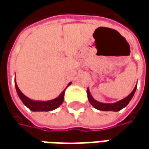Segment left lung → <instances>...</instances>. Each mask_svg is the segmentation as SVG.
Wrapping results in <instances>:
<instances>
[{
	"mask_svg": "<svg viewBox=\"0 0 149 149\" xmlns=\"http://www.w3.org/2000/svg\"><path fill=\"white\" fill-rule=\"evenodd\" d=\"M137 89V84L134 87V89H133V91L129 94L126 98H124L123 100H119L116 103H112V104H106V103H100L99 101L95 100L92 95H90L89 88L87 89V95H88V99H89V103L91 104V105L95 107V109L101 110V111H114L118 112L121 110L122 109L125 108L126 106L129 104L130 100H132V98L134 97L135 94V91Z\"/></svg>",
	"mask_w": 149,
	"mask_h": 149,
	"instance_id": "left-lung-1",
	"label": "left lung"
}]
</instances>
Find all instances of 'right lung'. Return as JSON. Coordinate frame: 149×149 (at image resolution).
Here are the masks:
<instances>
[{
	"mask_svg": "<svg viewBox=\"0 0 149 149\" xmlns=\"http://www.w3.org/2000/svg\"><path fill=\"white\" fill-rule=\"evenodd\" d=\"M71 84V82L69 83L68 86ZM15 89H16V92H17V95L19 96V98L20 100L22 101V103L25 104V105L29 108L31 111L37 112V111H51V110H54L55 109H57L58 107H60L63 101H64V96H65V89L63 90V92L60 94L57 98H55L54 100H48V101H37V100H33L29 99L28 97H26V95H24L20 89L18 88L17 84L15 81Z\"/></svg>",
	"mask_w": 149,
	"mask_h": 149,
	"instance_id": "right-lung-1",
	"label": "right lung"
}]
</instances>
